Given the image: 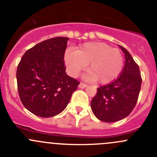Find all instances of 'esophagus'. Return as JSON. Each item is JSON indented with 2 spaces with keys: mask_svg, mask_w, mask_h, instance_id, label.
<instances>
[{
  "mask_svg": "<svg viewBox=\"0 0 157 157\" xmlns=\"http://www.w3.org/2000/svg\"><path fill=\"white\" fill-rule=\"evenodd\" d=\"M86 86H87V85L84 83H80V84H79V87L80 88H85Z\"/></svg>",
  "mask_w": 157,
  "mask_h": 157,
  "instance_id": "34e87169",
  "label": "esophagus"
}]
</instances>
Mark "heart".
Wrapping results in <instances>:
<instances>
[{
    "label": "heart",
    "instance_id": "b5f03b06",
    "mask_svg": "<svg viewBox=\"0 0 157 157\" xmlns=\"http://www.w3.org/2000/svg\"><path fill=\"white\" fill-rule=\"evenodd\" d=\"M65 63L73 77H77L89 63L86 78L106 84L121 74L124 67V56L119 49L112 48L107 44L88 42L76 51H67L65 54Z\"/></svg>",
    "mask_w": 157,
    "mask_h": 157
}]
</instances>
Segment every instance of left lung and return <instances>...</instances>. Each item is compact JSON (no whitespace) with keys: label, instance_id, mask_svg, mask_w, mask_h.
<instances>
[{"label":"left lung","instance_id":"left-lung-1","mask_svg":"<svg viewBox=\"0 0 157 157\" xmlns=\"http://www.w3.org/2000/svg\"><path fill=\"white\" fill-rule=\"evenodd\" d=\"M120 48L126 59L122 73L112 83L97 88L90 103L96 117L106 123L117 122L130 115L137 103L142 83L138 64L125 48Z\"/></svg>","mask_w":157,"mask_h":157}]
</instances>
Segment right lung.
I'll list each match as a JSON object with an SVG mask.
<instances>
[{
    "label": "right lung",
    "mask_w": 157,
    "mask_h": 157,
    "mask_svg": "<svg viewBox=\"0 0 157 157\" xmlns=\"http://www.w3.org/2000/svg\"><path fill=\"white\" fill-rule=\"evenodd\" d=\"M68 37L44 40L22 56L17 69V90L26 109L51 117L66 108L80 82L66 74L64 53Z\"/></svg>",
    "instance_id": "add662e5"
}]
</instances>
